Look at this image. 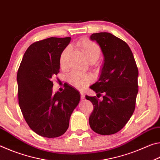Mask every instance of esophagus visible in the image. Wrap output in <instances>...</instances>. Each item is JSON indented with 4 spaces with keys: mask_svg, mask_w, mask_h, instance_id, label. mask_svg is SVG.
Wrapping results in <instances>:
<instances>
[{
    "mask_svg": "<svg viewBox=\"0 0 160 160\" xmlns=\"http://www.w3.org/2000/svg\"><path fill=\"white\" fill-rule=\"evenodd\" d=\"M80 98L81 99H85V94H84L83 92H80Z\"/></svg>",
    "mask_w": 160,
    "mask_h": 160,
    "instance_id": "esophagus-1",
    "label": "esophagus"
}]
</instances>
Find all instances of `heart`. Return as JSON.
<instances>
[{
	"label": "heart",
	"mask_w": 160,
	"mask_h": 160,
	"mask_svg": "<svg viewBox=\"0 0 160 160\" xmlns=\"http://www.w3.org/2000/svg\"><path fill=\"white\" fill-rule=\"evenodd\" d=\"M77 45L89 62H95L99 58L101 49L98 45L90 39H83L78 42ZM69 51V47H66L62 51L59 58V63L61 68H66ZM68 82L78 90H83L91 82V78L88 75L73 72L68 76Z\"/></svg>",
	"instance_id": "obj_1"
}]
</instances>
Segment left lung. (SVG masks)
Returning a JSON list of instances; mask_svg holds the SVG:
<instances>
[{"label":"left lung","mask_w":160,"mask_h":160,"mask_svg":"<svg viewBox=\"0 0 160 160\" xmlns=\"http://www.w3.org/2000/svg\"><path fill=\"white\" fill-rule=\"evenodd\" d=\"M90 39L99 45L104 63L98 80L90 88L104 96L102 101L85 96L94 105L89 123L97 133L114 134L123 128L134 112L138 70L131 48L123 40L109 32L92 34Z\"/></svg>","instance_id":"obj_1"}]
</instances>
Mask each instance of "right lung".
<instances>
[{
  "label": "right lung",
  "instance_id": "1",
  "mask_svg": "<svg viewBox=\"0 0 160 160\" xmlns=\"http://www.w3.org/2000/svg\"><path fill=\"white\" fill-rule=\"evenodd\" d=\"M70 37H50L34 42L24 54L17 75L21 112L32 131L42 137L57 138L69 126L80 102L79 92L68 85L53 93L52 78L60 69L59 58Z\"/></svg>",
  "mask_w": 160,
  "mask_h": 160
}]
</instances>
